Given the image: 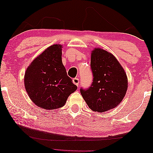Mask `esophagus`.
I'll list each match as a JSON object with an SVG mask.
<instances>
[{
	"label": "esophagus",
	"mask_w": 153,
	"mask_h": 153,
	"mask_svg": "<svg viewBox=\"0 0 153 153\" xmlns=\"http://www.w3.org/2000/svg\"><path fill=\"white\" fill-rule=\"evenodd\" d=\"M72 81H73L74 84L76 85V86H79V79L78 78H74Z\"/></svg>",
	"instance_id": "esophagus-1"
}]
</instances>
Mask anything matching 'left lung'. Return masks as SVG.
Returning <instances> with one entry per match:
<instances>
[{
    "label": "left lung",
    "instance_id": "8db88e82",
    "mask_svg": "<svg viewBox=\"0 0 153 153\" xmlns=\"http://www.w3.org/2000/svg\"><path fill=\"white\" fill-rule=\"evenodd\" d=\"M93 82L89 88L80 91L93 111L103 112L114 108L126 96L127 77L124 69L113 55L95 48L91 56Z\"/></svg>",
    "mask_w": 153,
    "mask_h": 153
}]
</instances>
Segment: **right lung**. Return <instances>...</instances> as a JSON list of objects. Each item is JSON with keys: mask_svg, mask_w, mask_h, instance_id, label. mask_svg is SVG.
<instances>
[{"mask_svg": "<svg viewBox=\"0 0 153 153\" xmlns=\"http://www.w3.org/2000/svg\"><path fill=\"white\" fill-rule=\"evenodd\" d=\"M62 48L61 45L48 47L32 61L25 73L27 93L32 101L42 108L62 107L77 89L62 64Z\"/></svg>", "mask_w": 153, "mask_h": 153, "instance_id": "1", "label": "right lung"}]
</instances>
